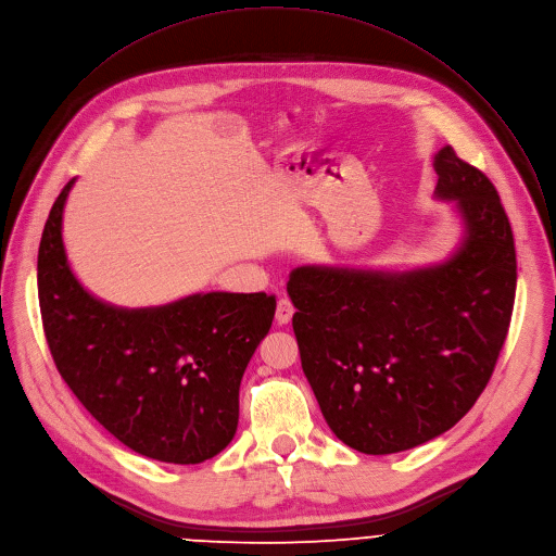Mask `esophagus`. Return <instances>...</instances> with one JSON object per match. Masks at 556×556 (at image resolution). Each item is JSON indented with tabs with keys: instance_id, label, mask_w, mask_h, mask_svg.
<instances>
[{
	"instance_id": "esophagus-1",
	"label": "esophagus",
	"mask_w": 556,
	"mask_h": 556,
	"mask_svg": "<svg viewBox=\"0 0 556 556\" xmlns=\"http://www.w3.org/2000/svg\"><path fill=\"white\" fill-rule=\"evenodd\" d=\"M293 313H295V308H293L291 300H287V298L278 300V306H276V321H278L280 326H282V324H289L291 317H293Z\"/></svg>"
}]
</instances>
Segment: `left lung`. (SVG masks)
Segmentation results:
<instances>
[{
	"mask_svg": "<svg viewBox=\"0 0 556 556\" xmlns=\"http://www.w3.org/2000/svg\"><path fill=\"white\" fill-rule=\"evenodd\" d=\"M433 199L454 203L456 248L405 269L302 265L293 332L319 409L344 445L399 454L452 429L486 388L517 285L495 186L452 147L433 153Z\"/></svg>",
	"mask_w": 556,
	"mask_h": 556,
	"instance_id": "left-lung-1",
	"label": "left lung"
}]
</instances>
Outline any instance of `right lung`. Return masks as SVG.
I'll use <instances>...</instances> for the list:
<instances>
[{"label": "right lung", "instance_id": "add662e5", "mask_svg": "<svg viewBox=\"0 0 556 556\" xmlns=\"http://www.w3.org/2000/svg\"><path fill=\"white\" fill-rule=\"evenodd\" d=\"M72 179L46 220L39 304L54 364L85 409L140 456L199 465L239 425L243 372L271 328L267 293H190L127 308L96 298L70 267L63 212Z\"/></svg>", "mask_w": 556, "mask_h": 556}]
</instances>
